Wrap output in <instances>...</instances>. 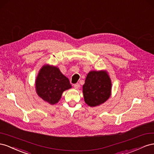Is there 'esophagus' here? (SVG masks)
<instances>
[{
	"mask_svg": "<svg viewBox=\"0 0 154 154\" xmlns=\"http://www.w3.org/2000/svg\"><path fill=\"white\" fill-rule=\"evenodd\" d=\"M74 88L75 89H79L80 88V85L79 84V83H77V84L74 85Z\"/></svg>",
	"mask_w": 154,
	"mask_h": 154,
	"instance_id": "34e87169",
	"label": "esophagus"
}]
</instances>
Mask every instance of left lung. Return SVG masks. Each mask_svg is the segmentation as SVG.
Here are the masks:
<instances>
[{
  "instance_id": "obj_1",
  "label": "left lung",
  "mask_w": 154,
  "mask_h": 154,
  "mask_svg": "<svg viewBox=\"0 0 154 154\" xmlns=\"http://www.w3.org/2000/svg\"><path fill=\"white\" fill-rule=\"evenodd\" d=\"M85 103L90 107L102 104L109 98L112 93V81L106 70L90 71L82 86Z\"/></svg>"
}]
</instances>
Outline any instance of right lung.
<instances>
[{
    "label": "right lung",
    "mask_w": 154,
    "mask_h": 154,
    "mask_svg": "<svg viewBox=\"0 0 154 154\" xmlns=\"http://www.w3.org/2000/svg\"><path fill=\"white\" fill-rule=\"evenodd\" d=\"M72 88L68 79L59 68L53 65H43L35 79L37 95L51 105L59 102L63 91Z\"/></svg>",
    "instance_id": "add662e5"
}]
</instances>
